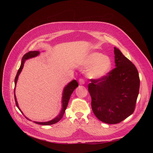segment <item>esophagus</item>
Instances as JSON below:
<instances>
[{
	"instance_id": "esophagus-1",
	"label": "esophagus",
	"mask_w": 153,
	"mask_h": 153,
	"mask_svg": "<svg viewBox=\"0 0 153 153\" xmlns=\"http://www.w3.org/2000/svg\"><path fill=\"white\" fill-rule=\"evenodd\" d=\"M84 84H85V80L84 79H82V78H80V79L79 80V84L83 85Z\"/></svg>"
}]
</instances>
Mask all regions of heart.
Returning a JSON list of instances; mask_svg holds the SVG:
<instances>
[{"label":"heart","mask_w":153,"mask_h":153,"mask_svg":"<svg viewBox=\"0 0 153 153\" xmlns=\"http://www.w3.org/2000/svg\"><path fill=\"white\" fill-rule=\"evenodd\" d=\"M84 66L89 67L87 76L92 79H100L109 73L112 67V61L108 56L98 52L88 54L84 62Z\"/></svg>","instance_id":"1"}]
</instances>
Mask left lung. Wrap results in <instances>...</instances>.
Instances as JSON below:
<instances>
[{
    "label": "left lung",
    "instance_id": "left-lung-1",
    "mask_svg": "<svg viewBox=\"0 0 153 153\" xmlns=\"http://www.w3.org/2000/svg\"><path fill=\"white\" fill-rule=\"evenodd\" d=\"M115 68L88 85L94 115L106 124H117L131 115L139 93L140 78L135 65L114 47Z\"/></svg>",
    "mask_w": 153,
    "mask_h": 153
}]
</instances>
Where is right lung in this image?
<instances>
[{"label": "right lung", "instance_id": "right-lung-1", "mask_svg": "<svg viewBox=\"0 0 153 153\" xmlns=\"http://www.w3.org/2000/svg\"><path fill=\"white\" fill-rule=\"evenodd\" d=\"M39 53L40 52H39V51H30V52L25 53L24 56H23V57L22 59V63H21L20 67L19 69H18V71L16 74V76L15 77V87H16L18 76H19V75L20 74L23 68H24V63H25L26 60L38 56V55L39 54ZM78 86V84L76 82V80H73L71 82H69L67 85L64 87L63 92H62V108H61V110L60 111V113L59 114V115H57L56 117L53 118V119L50 120V121H47V122H36V121H34V123L36 124H41V125H51V124H53L55 123H57V122H59L60 120L62 118L63 115L64 114V112H65V110L67 108L69 100V99H70L71 94L73 93L74 90H75ZM15 89H14V94H15V102H16V105L18 107V108L20 110V112L23 114L21 109L19 107V106H18L17 100H16V95H15ZM26 118L27 119H29L27 117H26Z\"/></svg>", "mask_w": 153, "mask_h": 153}]
</instances>
